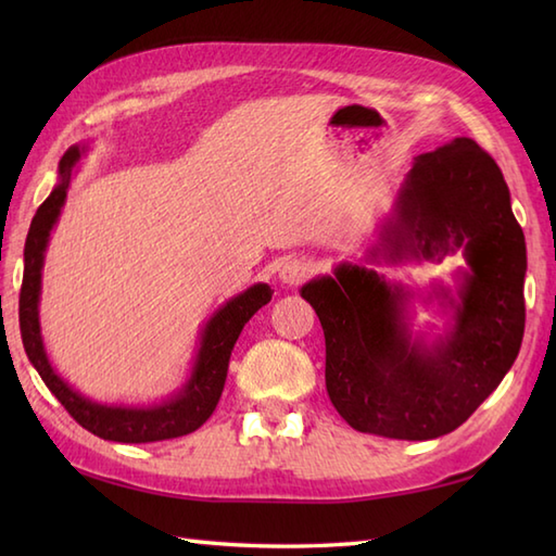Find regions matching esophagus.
<instances>
[{"label": "esophagus", "instance_id": "obj_1", "mask_svg": "<svg viewBox=\"0 0 556 556\" xmlns=\"http://www.w3.org/2000/svg\"><path fill=\"white\" fill-rule=\"evenodd\" d=\"M311 271H313V267H311V263H305V260H287L285 265H281V269H279V279L285 281V285H291V287H296V285H301V281H305L311 277Z\"/></svg>", "mask_w": 556, "mask_h": 556}]
</instances>
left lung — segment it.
Returning a JSON list of instances; mask_svg holds the SVG:
<instances>
[{
    "instance_id": "8db88e82",
    "label": "left lung",
    "mask_w": 556,
    "mask_h": 556,
    "mask_svg": "<svg viewBox=\"0 0 556 556\" xmlns=\"http://www.w3.org/2000/svg\"><path fill=\"white\" fill-rule=\"evenodd\" d=\"M389 255L432 260L464 248L470 265L456 327L434 349L410 346L404 293L372 269L337 267L301 289L325 332V382L353 430L434 440L500 387L526 329V239L502 169L473 138L425 152L401 188Z\"/></svg>"
}]
</instances>
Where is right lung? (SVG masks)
Masks as SVG:
<instances>
[{
    "mask_svg": "<svg viewBox=\"0 0 556 556\" xmlns=\"http://www.w3.org/2000/svg\"><path fill=\"white\" fill-rule=\"evenodd\" d=\"M78 148H68L64 152L62 162H59V174H62V184H59L50 198L35 212L30 222L26 251H23V285L18 296V325H21V339L35 370L40 372L47 389L59 399L68 416L74 418L80 428L102 437L110 442H124V444H140V442H160L172 440V437H181L198 430L212 410L217 408V401L222 396L224 382H227V368L231 349L239 339L243 325L263 308L271 299V289L267 285H255L241 296L229 301L224 308L212 317L205 327L203 344L198 351L195 370L191 382L186 384L184 392L167 401V404L155 408H108L92 401L78 396L74 389L62 382L50 361L45 356L42 339H40V323H38V296H40V269H42V253L47 245V236L52 231V224L59 217V210L64 205L66 188L71 181V169L78 160Z\"/></svg>",
    "mask_w": 556,
    "mask_h": 556,
    "instance_id": "right-lung-1",
    "label": "right lung"
}]
</instances>
